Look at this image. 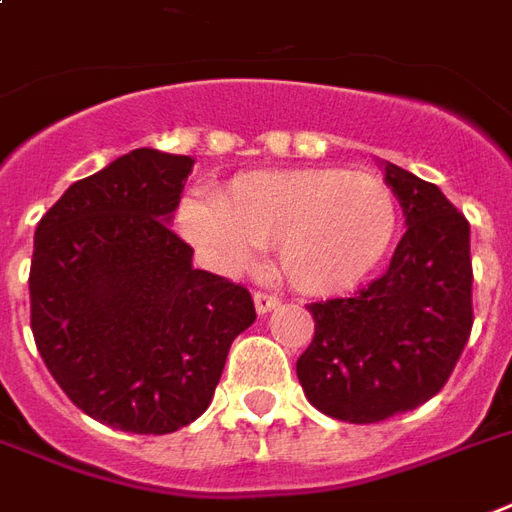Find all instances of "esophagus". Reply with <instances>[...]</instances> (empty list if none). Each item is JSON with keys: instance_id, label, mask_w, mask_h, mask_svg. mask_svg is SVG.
Returning <instances> with one entry per match:
<instances>
[{"instance_id": "34e87169", "label": "esophagus", "mask_w": 512, "mask_h": 512, "mask_svg": "<svg viewBox=\"0 0 512 512\" xmlns=\"http://www.w3.org/2000/svg\"><path fill=\"white\" fill-rule=\"evenodd\" d=\"M282 300L276 298V295H268V292H255V311L257 314H268L273 308L279 306Z\"/></svg>"}]
</instances>
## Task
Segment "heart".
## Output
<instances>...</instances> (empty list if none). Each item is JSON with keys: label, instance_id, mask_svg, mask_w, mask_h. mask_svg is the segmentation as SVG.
Returning <instances> with one entry per match:
<instances>
[{"label": "heart", "instance_id": "obj_1", "mask_svg": "<svg viewBox=\"0 0 512 512\" xmlns=\"http://www.w3.org/2000/svg\"><path fill=\"white\" fill-rule=\"evenodd\" d=\"M179 230L222 273L276 244L284 279L306 295L354 290L384 263L400 228L392 187L368 171H249L217 201L187 198Z\"/></svg>", "mask_w": 512, "mask_h": 512}]
</instances>
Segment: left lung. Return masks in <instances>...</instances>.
<instances>
[{
  "label": "left lung",
  "instance_id": "8db88e82",
  "mask_svg": "<svg viewBox=\"0 0 512 512\" xmlns=\"http://www.w3.org/2000/svg\"><path fill=\"white\" fill-rule=\"evenodd\" d=\"M384 182L408 230L381 279L308 306L314 341L298 360L308 403L349 424H376L438 395L473 330L470 222L438 185L395 163H384Z\"/></svg>",
  "mask_w": 512,
  "mask_h": 512
}]
</instances>
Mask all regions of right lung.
<instances>
[{"instance_id":"1","label":"right lung","mask_w":512,"mask_h":512,"mask_svg":"<svg viewBox=\"0 0 512 512\" xmlns=\"http://www.w3.org/2000/svg\"><path fill=\"white\" fill-rule=\"evenodd\" d=\"M193 163L131 150L69 185L34 230L39 354L80 411L134 435L198 419L230 343L257 317L247 287L193 268L171 230Z\"/></svg>"}]
</instances>
